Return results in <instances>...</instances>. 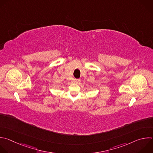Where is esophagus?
I'll return each instance as SVG.
<instances>
[{"label":"esophagus","instance_id":"esophagus-1","mask_svg":"<svg viewBox=\"0 0 153 153\" xmlns=\"http://www.w3.org/2000/svg\"><path fill=\"white\" fill-rule=\"evenodd\" d=\"M80 82V79H75L74 80V83H76L77 84H79Z\"/></svg>","mask_w":153,"mask_h":153}]
</instances>
